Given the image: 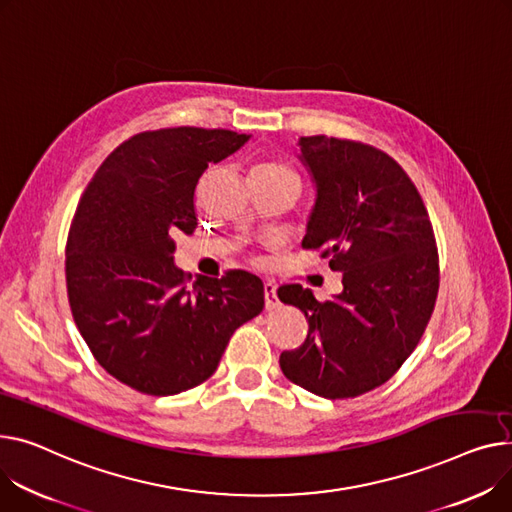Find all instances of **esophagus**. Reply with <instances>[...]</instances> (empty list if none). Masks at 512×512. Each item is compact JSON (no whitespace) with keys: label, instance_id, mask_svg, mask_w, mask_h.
<instances>
[{"label":"esophagus","instance_id":"esophagus-1","mask_svg":"<svg viewBox=\"0 0 512 512\" xmlns=\"http://www.w3.org/2000/svg\"><path fill=\"white\" fill-rule=\"evenodd\" d=\"M263 292H265V309L267 311H274L280 306V298H278V286L265 282L263 284Z\"/></svg>","mask_w":512,"mask_h":512}]
</instances>
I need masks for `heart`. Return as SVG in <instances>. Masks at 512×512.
I'll list each match as a JSON object with an SVG mask.
<instances>
[{"label": "heart", "instance_id": "obj_1", "mask_svg": "<svg viewBox=\"0 0 512 512\" xmlns=\"http://www.w3.org/2000/svg\"><path fill=\"white\" fill-rule=\"evenodd\" d=\"M255 175H290L296 177L294 170L282 162H261L253 168ZM298 179V177H296Z\"/></svg>", "mask_w": 512, "mask_h": 512}]
</instances>
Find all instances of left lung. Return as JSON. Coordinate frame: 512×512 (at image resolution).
I'll list each match as a JSON object with an SVG mask.
<instances>
[{"mask_svg":"<svg viewBox=\"0 0 512 512\" xmlns=\"http://www.w3.org/2000/svg\"><path fill=\"white\" fill-rule=\"evenodd\" d=\"M298 160L315 185L304 249H321L342 292L319 302L282 286L309 335L282 352L286 377L325 399L356 397L389 381L418 346L438 292V255L422 197L385 152L358 142L300 138Z\"/></svg>","mask_w":512,"mask_h":512,"instance_id":"obj_1","label":"left lung"}]
</instances>
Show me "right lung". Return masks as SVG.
Here are the masks:
<instances>
[{"label": "right lung", "mask_w": 512, "mask_h": 512, "mask_svg": "<svg viewBox=\"0 0 512 512\" xmlns=\"http://www.w3.org/2000/svg\"><path fill=\"white\" fill-rule=\"evenodd\" d=\"M249 140L201 127L138 133L78 203L65 249L72 315L98 364L135 391L177 395L210 379L230 335L263 311L257 276L187 286L173 257L175 238L197 226L201 175Z\"/></svg>", "instance_id": "obj_1"}]
</instances>
